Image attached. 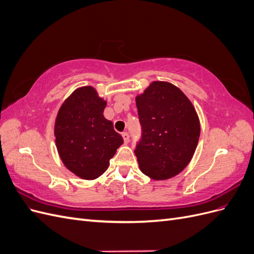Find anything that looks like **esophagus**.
I'll return each mask as SVG.
<instances>
[{"instance_id": "34e87169", "label": "esophagus", "mask_w": 254, "mask_h": 254, "mask_svg": "<svg viewBox=\"0 0 254 254\" xmlns=\"http://www.w3.org/2000/svg\"><path fill=\"white\" fill-rule=\"evenodd\" d=\"M122 136H123V139H124V142H125V143H128V142H129L130 137H129L128 132H123V133H122Z\"/></svg>"}]
</instances>
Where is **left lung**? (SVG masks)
Returning <instances> with one entry per match:
<instances>
[{"label": "left lung", "instance_id": "8db88e82", "mask_svg": "<svg viewBox=\"0 0 254 254\" xmlns=\"http://www.w3.org/2000/svg\"><path fill=\"white\" fill-rule=\"evenodd\" d=\"M141 139L134 153L140 170L155 180L178 175L196 150L200 124L194 106L174 84L153 81L136 96Z\"/></svg>", "mask_w": 254, "mask_h": 254}]
</instances>
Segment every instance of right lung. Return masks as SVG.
<instances>
[{
  "label": "right lung",
  "mask_w": 254,
  "mask_h": 254,
  "mask_svg": "<svg viewBox=\"0 0 254 254\" xmlns=\"http://www.w3.org/2000/svg\"><path fill=\"white\" fill-rule=\"evenodd\" d=\"M107 103L92 87L75 90L60 107L55 123L56 146L68 171L86 180L103 175L123 144L111 121L104 117Z\"/></svg>",
  "instance_id": "obj_1"
}]
</instances>
